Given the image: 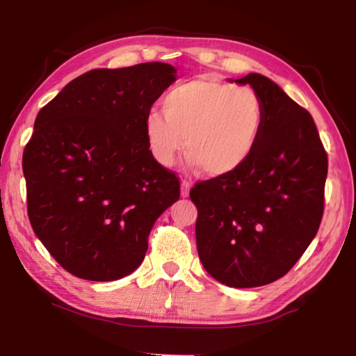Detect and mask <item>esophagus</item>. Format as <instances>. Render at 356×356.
Here are the masks:
<instances>
[{"instance_id":"esophagus-1","label":"esophagus","mask_w":356,"mask_h":356,"mask_svg":"<svg viewBox=\"0 0 356 356\" xmlns=\"http://www.w3.org/2000/svg\"><path fill=\"white\" fill-rule=\"evenodd\" d=\"M190 188L191 185L188 180H182V182H180V195H182V197H186L190 195Z\"/></svg>"}]
</instances>
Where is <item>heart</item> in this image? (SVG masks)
Returning <instances> with one entry per match:
<instances>
[{
  "label": "heart",
  "instance_id": "1",
  "mask_svg": "<svg viewBox=\"0 0 356 356\" xmlns=\"http://www.w3.org/2000/svg\"><path fill=\"white\" fill-rule=\"evenodd\" d=\"M264 106L246 84L212 78L179 84L166 94L163 111L150 110L144 131L154 160L171 166L184 149L210 176H225L242 166L262 131Z\"/></svg>",
  "mask_w": 356,
  "mask_h": 356
}]
</instances>
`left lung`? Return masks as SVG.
<instances>
[{
    "mask_svg": "<svg viewBox=\"0 0 356 356\" xmlns=\"http://www.w3.org/2000/svg\"><path fill=\"white\" fill-rule=\"evenodd\" d=\"M264 106L254 150L236 171L190 191L204 268L229 287L270 284L291 270L323 215L328 156L311 114L270 78L250 74Z\"/></svg>",
    "mask_w": 356,
    "mask_h": 356,
    "instance_id": "left-lung-1",
    "label": "left lung"
}]
</instances>
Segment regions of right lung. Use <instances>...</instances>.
Here are the masks:
<instances>
[{"instance_id":"add662e5","label":"right lung","mask_w":356,"mask_h":356,"mask_svg":"<svg viewBox=\"0 0 356 356\" xmlns=\"http://www.w3.org/2000/svg\"><path fill=\"white\" fill-rule=\"evenodd\" d=\"M176 69L144 63L95 69L42 108L23 152L28 216L69 273L116 281L140 267L156 218L180 196L156 163L144 119Z\"/></svg>"}]
</instances>
